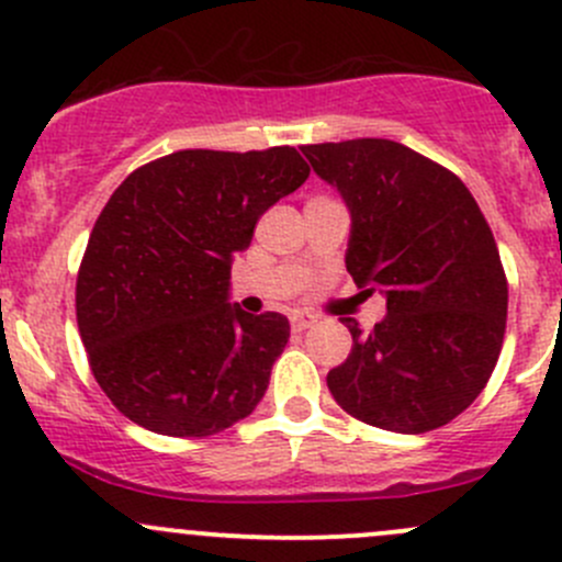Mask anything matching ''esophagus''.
Returning <instances> with one entry per match:
<instances>
[{"label": "esophagus", "instance_id": "34e87169", "mask_svg": "<svg viewBox=\"0 0 562 562\" xmlns=\"http://www.w3.org/2000/svg\"><path fill=\"white\" fill-rule=\"evenodd\" d=\"M315 321H317V317L310 315V313H293L291 315V328H293V331H304V328L315 326Z\"/></svg>", "mask_w": 562, "mask_h": 562}]
</instances>
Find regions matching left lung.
Listing matches in <instances>:
<instances>
[{
  "instance_id": "left-lung-1",
  "label": "left lung",
  "mask_w": 562,
  "mask_h": 562,
  "mask_svg": "<svg viewBox=\"0 0 562 562\" xmlns=\"http://www.w3.org/2000/svg\"><path fill=\"white\" fill-rule=\"evenodd\" d=\"M350 212L345 266L386 296V317L353 337L326 375L342 411L418 435L457 418L490 381L506 334L508 285L495 236L454 173L386 138L302 146Z\"/></svg>"
}]
</instances>
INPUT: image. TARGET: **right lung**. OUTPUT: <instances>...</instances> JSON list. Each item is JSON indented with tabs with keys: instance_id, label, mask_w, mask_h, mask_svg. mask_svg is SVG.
<instances>
[{
	"instance_id": "add662e5",
	"label": "right lung",
	"mask_w": 562,
	"mask_h": 562,
	"mask_svg": "<svg viewBox=\"0 0 562 562\" xmlns=\"http://www.w3.org/2000/svg\"><path fill=\"white\" fill-rule=\"evenodd\" d=\"M307 176L293 146L184 149L116 187L81 260L76 315L100 389L130 422L206 438L263 400L291 323L231 304V263Z\"/></svg>"
}]
</instances>
